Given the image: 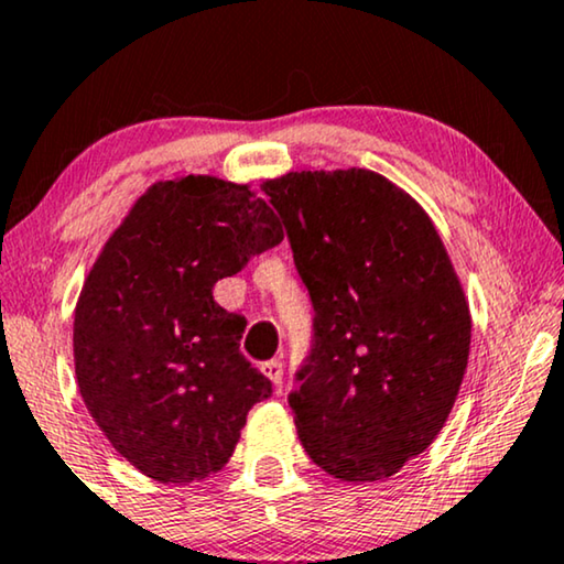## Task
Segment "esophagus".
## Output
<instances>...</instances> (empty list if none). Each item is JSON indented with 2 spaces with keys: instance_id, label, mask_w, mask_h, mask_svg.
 I'll return each mask as SVG.
<instances>
[{
  "instance_id": "1",
  "label": "esophagus",
  "mask_w": 564,
  "mask_h": 564,
  "mask_svg": "<svg viewBox=\"0 0 564 564\" xmlns=\"http://www.w3.org/2000/svg\"><path fill=\"white\" fill-rule=\"evenodd\" d=\"M261 372H264V377L272 384H280L282 382V361H276V359L264 361V365H261Z\"/></svg>"
}]
</instances>
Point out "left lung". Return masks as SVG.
Segmentation results:
<instances>
[{"mask_svg": "<svg viewBox=\"0 0 564 564\" xmlns=\"http://www.w3.org/2000/svg\"><path fill=\"white\" fill-rule=\"evenodd\" d=\"M315 307V349L290 395L297 438L344 482L426 452L467 372L473 315L429 213L369 169L267 180Z\"/></svg>", "mask_w": 564, "mask_h": 564, "instance_id": "1", "label": "left lung"}]
</instances>
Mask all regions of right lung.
Instances as JSON below:
<instances>
[{"label":"right lung","instance_id":"add662e5","mask_svg":"<svg viewBox=\"0 0 564 564\" xmlns=\"http://www.w3.org/2000/svg\"><path fill=\"white\" fill-rule=\"evenodd\" d=\"M267 184V182H264ZM284 238L251 184L210 174L153 182L107 238L74 311V372L112 449L187 485L234 457L272 382L238 351L243 315L213 288Z\"/></svg>","mask_w":564,"mask_h":564}]
</instances>
